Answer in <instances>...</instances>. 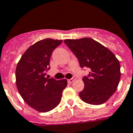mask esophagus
Listing matches in <instances>:
<instances>
[{"instance_id":"34e87169","label":"esophagus","mask_w":133,"mask_h":133,"mask_svg":"<svg viewBox=\"0 0 133 133\" xmlns=\"http://www.w3.org/2000/svg\"><path fill=\"white\" fill-rule=\"evenodd\" d=\"M75 80H76V77H74V76L72 78L68 80V83H73V82Z\"/></svg>"}]
</instances>
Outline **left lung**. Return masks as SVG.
<instances>
[{"label": "left lung", "mask_w": 133, "mask_h": 133, "mask_svg": "<svg viewBox=\"0 0 133 133\" xmlns=\"http://www.w3.org/2000/svg\"><path fill=\"white\" fill-rule=\"evenodd\" d=\"M79 62L81 68L90 69L83 78L84 89L79 92L85 102L99 105L110 98L116 90L121 78L119 61L103 45L90 38L64 41Z\"/></svg>", "instance_id": "8db88e82"}]
</instances>
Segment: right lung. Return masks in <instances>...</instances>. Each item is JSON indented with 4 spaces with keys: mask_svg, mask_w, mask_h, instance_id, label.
Returning <instances> with one entry per match:
<instances>
[{
    "mask_svg": "<svg viewBox=\"0 0 133 133\" xmlns=\"http://www.w3.org/2000/svg\"><path fill=\"white\" fill-rule=\"evenodd\" d=\"M62 40L45 38L35 43L24 52L16 67V85L23 99L39 112H48L58 105L66 79L45 77L52 52Z\"/></svg>",
    "mask_w": 133,
    "mask_h": 133,
    "instance_id": "right-lung-1",
    "label": "right lung"
}]
</instances>
